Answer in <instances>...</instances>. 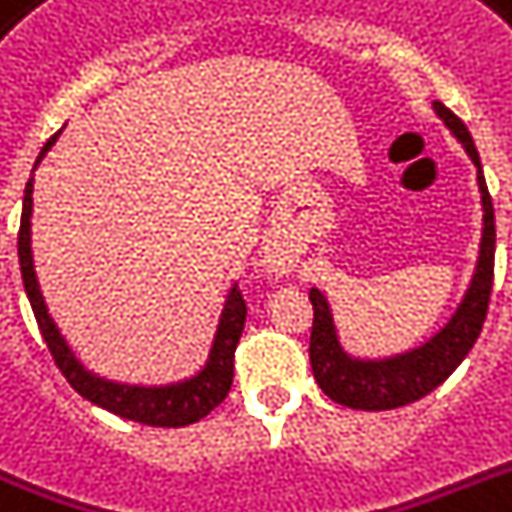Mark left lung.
I'll use <instances>...</instances> for the list:
<instances>
[{
	"instance_id": "1",
	"label": "left lung",
	"mask_w": 512,
	"mask_h": 512,
	"mask_svg": "<svg viewBox=\"0 0 512 512\" xmlns=\"http://www.w3.org/2000/svg\"><path fill=\"white\" fill-rule=\"evenodd\" d=\"M433 108L478 167V188H481V204H484V236H481L476 273H473V281H470L457 313L436 337H430L425 345L409 350V353H398V356L380 358V361H361L340 348L327 297L321 295L319 289H311L313 377L332 401L350 406V409L385 412V409L406 406L417 398L428 396L430 390H436L462 364V358L468 356V350L481 335L486 311H489V295H492L494 284V236H497L492 196L486 188L481 159H478L468 127L444 103H433Z\"/></svg>"
}]
</instances>
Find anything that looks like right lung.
Masks as SVG:
<instances>
[{"mask_svg":"<svg viewBox=\"0 0 512 512\" xmlns=\"http://www.w3.org/2000/svg\"><path fill=\"white\" fill-rule=\"evenodd\" d=\"M60 132H55L47 143H44L42 154L36 164L42 162L44 154L50 151L52 143L58 140ZM34 180L26 183L23 193V215H20V231H18V257H20V273H23V287H26L28 303L34 308L36 324L42 332L47 348H50L55 364L63 372L71 388L82 398L92 401L95 406H103L108 412L124 420L143 422V425H154V428H183L191 422H199L207 417L217 404H223L233 382V353L239 345V337L244 332V321H247V303L241 297L239 284H233L225 300L223 316L217 324V335L209 350V358L199 374H193L188 380L175 382V385H162V388H146V385H122V382L103 380L98 374L87 372L74 350L68 348L63 335L55 327V321L47 313L44 305L42 289L36 281L34 273V257H31V207H34Z\"/></svg>","mask_w":512,"mask_h":512,"instance_id":"1","label":"right lung"}]
</instances>
